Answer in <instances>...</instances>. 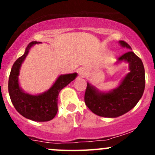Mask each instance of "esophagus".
Here are the masks:
<instances>
[{"label":"esophagus","mask_w":155,"mask_h":155,"mask_svg":"<svg viewBox=\"0 0 155 155\" xmlns=\"http://www.w3.org/2000/svg\"><path fill=\"white\" fill-rule=\"evenodd\" d=\"M79 74H80L81 76L84 77V78H85L87 76V73H86L85 71H84V70H80L79 71Z\"/></svg>","instance_id":"esophagus-1"}]
</instances>
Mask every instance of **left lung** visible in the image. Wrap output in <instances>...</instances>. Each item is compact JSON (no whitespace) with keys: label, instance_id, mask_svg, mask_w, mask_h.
<instances>
[{"label":"left lung","instance_id":"obj_1","mask_svg":"<svg viewBox=\"0 0 155 155\" xmlns=\"http://www.w3.org/2000/svg\"><path fill=\"white\" fill-rule=\"evenodd\" d=\"M123 47L131 50L124 41H119ZM129 64V72L120 85L109 91H102L87 82L84 102L94 114L116 118L133 109L141 98L145 87V72L142 61L131 50L118 58V63Z\"/></svg>","mask_w":155,"mask_h":155}]
</instances>
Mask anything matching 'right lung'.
<instances>
[{"mask_svg":"<svg viewBox=\"0 0 155 155\" xmlns=\"http://www.w3.org/2000/svg\"><path fill=\"white\" fill-rule=\"evenodd\" d=\"M40 42H30L25 53L13 64L8 80V92L16 110L22 116L36 122H46L53 120L57 115V98L59 93L78 76L77 73L61 74L53 85L44 92L31 94L23 91L18 82V76L21 64L26 58L30 49Z\"/></svg>","mask_w":155,"mask_h":155,"instance_id":"right-lung-1","label":"right lung"}]
</instances>
